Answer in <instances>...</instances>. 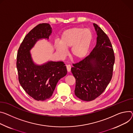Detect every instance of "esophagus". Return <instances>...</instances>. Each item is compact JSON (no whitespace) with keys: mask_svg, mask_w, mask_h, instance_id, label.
I'll list each match as a JSON object with an SVG mask.
<instances>
[{"mask_svg":"<svg viewBox=\"0 0 133 133\" xmlns=\"http://www.w3.org/2000/svg\"><path fill=\"white\" fill-rule=\"evenodd\" d=\"M66 67H67V71H68V72H70V70H71V66H70V65H67V66H66Z\"/></svg>","mask_w":133,"mask_h":133,"instance_id":"esophagus-1","label":"esophagus"}]
</instances>
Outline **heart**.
Returning <instances> with one entry per match:
<instances>
[{
	"label": "heart",
	"mask_w": 133,
	"mask_h": 133,
	"mask_svg": "<svg viewBox=\"0 0 133 133\" xmlns=\"http://www.w3.org/2000/svg\"><path fill=\"white\" fill-rule=\"evenodd\" d=\"M92 38L90 29L75 27L64 31L60 37V42H55V46L62 56L67 54L65 48H71V55L77 60H82L88 54Z\"/></svg>",
	"instance_id": "heart-1"
}]
</instances>
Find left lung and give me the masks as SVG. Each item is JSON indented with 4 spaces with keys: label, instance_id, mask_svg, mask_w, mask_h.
I'll return each instance as SVG.
<instances>
[{
    "label": "left lung",
    "instance_id": "1",
    "mask_svg": "<svg viewBox=\"0 0 133 133\" xmlns=\"http://www.w3.org/2000/svg\"><path fill=\"white\" fill-rule=\"evenodd\" d=\"M93 25L97 34L95 46L89 56L73 64L71 68L76 79L75 94L85 101L94 100L104 92L112 78L115 59L107 35L97 24Z\"/></svg>",
    "mask_w": 133,
    "mask_h": 133
}]
</instances>
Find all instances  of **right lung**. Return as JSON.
Segmentation results:
<instances>
[{
	"label": "right lung",
	"instance_id": "right-lung-1",
	"mask_svg": "<svg viewBox=\"0 0 133 133\" xmlns=\"http://www.w3.org/2000/svg\"><path fill=\"white\" fill-rule=\"evenodd\" d=\"M51 33L49 24H38L25 36L17 52L16 67L19 82L24 91L37 101L49 99L59 80L67 73L63 62L49 61L39 65L32 59L30 53L32 48L40 39L49 40Z\"/></svg>",
	"mask_w": 133,
	"mask_h": 133
}]
</instances>
